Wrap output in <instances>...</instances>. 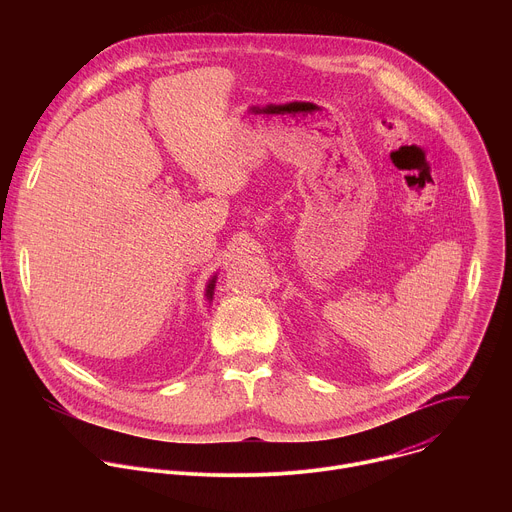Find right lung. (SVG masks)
<instances>
[{
	"instance_id": "obj_1",
	"label": "right lung",
	"mask_w": 512,
	"mask_h": 512,
	"mask_svg": "<svg viewBox=\"0 0 512 512\" xmlns=\"http://www.w3.org/2000/svg\"><path fill=\"white\" fill-rule=\"evenodd\" d=\"M214 283H216V275H212V279L208 281V285H206V298L208 300H212V294H214Z\"/></svg>"
}]
</instances>
